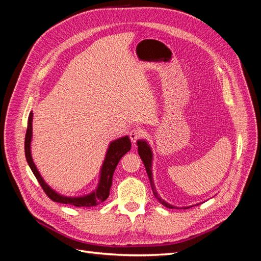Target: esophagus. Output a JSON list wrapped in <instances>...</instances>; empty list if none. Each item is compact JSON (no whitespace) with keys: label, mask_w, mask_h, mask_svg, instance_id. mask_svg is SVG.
<instances>
[{"label":"esophagus","mask_w":261,"mask_h":261,"mask_svg":"<svg viewBox=\"0 0 261 261\" xmlns=\"http://www.w3.org/2000/svg\"><path fill=\"white\" fill-rule=\"evenodd\" d=\"M143 136H144V130L140 129V128H134L129 132V138L134 144H135L136 141Z\"/></svg>","instance_id":"34e87169"}]
</instances>
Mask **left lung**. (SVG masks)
<instances>
[{"mask_svg":"<svg viewBox=\"0 0 261 261\" xmlns=\"http://www.w3.org/2000/svg\"><path fill=\"white\" fill-rule=\"evenodd\" d=\"M137 146H138V154H139V156L141 158V160H143V162L145 164L147 174H148V177H149V180H150V185H151L154 197L158 199V201H159L161 204H163L164 207L171 208V209L177 208L175 206H172V204L168 203L165 200H163L161 197L158 195V193L155 191L154 183L152 180V171H151V168H152V151H151V148H150V146L148 145L146 140H138ZM186 208H189V207H184V209H186Z\"/></svg>","mask_w":261,"mask_h":261,"instance_id":"1","label":"left lung"}]
</instances>
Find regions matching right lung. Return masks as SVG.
<instances>
[{
    "mask_svg": "<svg viewBox=\"0 0 261 261\" xmlns=\"http://www.w3.org/2000/svg\"><path fill=\"white\" fill-rule=\"evenodd\" d=\"M31 138H33V113L30 112L28 117L26 137H25V155H26V160L29 164V167L35 174L37 180L39 181V184H40V186L42 187L44 193L51 200L55 202H60V203L72 204V206H75V207H94L108 199L116 165L118 162H120L121 158L125 153H127L132 147L128 136H124L112 141L109 146V149L106 154V159L103 161V164H102V168L100 171V179H99L98 187L96 191L83 197H66V196L58 194L57 192H54L53 189L45 183L44 179L40 175V173H39L36 164L33 161V156H31V150H30Z\"/></svg>",
    "mask_w": 261,
    "mask_h": 261,
    "instance_id": "obj_1",
    "label": "right lung"
}]
</instances>
